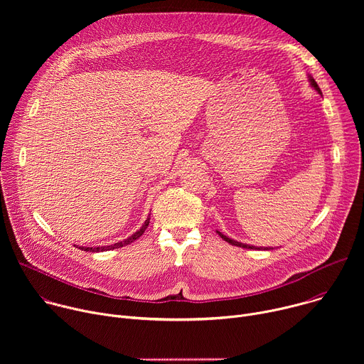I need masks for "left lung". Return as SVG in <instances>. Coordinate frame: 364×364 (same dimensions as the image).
I'll return each instance as SVG.
<instances>
[{
  "label": "left lung",
  "instance_id": "obj_1",
  "mask_svg": "<svg viewBox=\"0 0 364 364\" xmlns=\"http://www.w3.org/2000/svg\"><path fill=\"white\" fill-rule=\"evenodd\" d=\"M308 80H309V83H311V86H313L320 95H321V89L318 87V85H317V82L313 79V76H308ZM218 233H219V236L223 239V240H226L228 243H230V245H235V246H239V247H246V249H264V250H269V249H274V247H256V246H252V245H246V243H240V242H237V240H233V239H230V237H228V236H225L222 232H219L218 230Z\"/></svg>",
  "mask_w": 364,
  "mask_h": 364
}]
</instances>
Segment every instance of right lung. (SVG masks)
I'll list each match as a JSON object with an SVG mask.
<instances>
[{
  "label": "right lung",
  "instance_id": "add662e5",
  "mask_svg": "<svg viewBox=\"0 0 364 364\" xmlns=\"http://www.w3.org/2000/svg\"><path fill=\"white\" fill-rule=\"evenodd\" d=\"M149 225V218L145 220V223L142 225V228L139 230H136L132 236H129L128 239L122 240V242H118V243H114V245H109V246H97V247H85V246H79V249L82 250H86V252H105V250H112V249H117V247H122L125 245H129L132 243L134 240H136L139 236H142V233L145 232L146 226Z\"/></svg>",
  "mask_w": 364,
  "mask_h": 364
}]
</instances>
